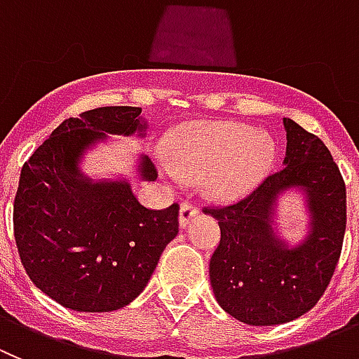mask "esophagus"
Returning a JSON list of instances; mask_svg holds the SVG:
<instances>
[{
  "label": "esophagus",
  "mask_w": 359,
  "mask_h": 359,
  "mask_svg": "<svg viewBox=\"0 0 359 359\" xmlns=\"http://www.w3.org/2000/svg\"><path fill=\"white\" fill-rule=\"evenodd\" d=\"M196 215H198V209H196L193 203H189V202L180 203V212H179L180 227L186 229L187 225H189V222H191V218H195Z\"/></svg>",
  "instance_id": "1"
}]
</instances>
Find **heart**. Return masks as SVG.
I'll return each mask as SVG.
<instances>
[{
	"label": "heart",
	"instance_id": "obj_1",
	"mask_svg": "<svg viewBox=\"0 0 359 359\" xmlns=\"http://www.w3.org/2000/svg\"><path fill=\"white\" fill-rule=\"evenodd\" d=\"M163 173L177 179H200L211 196L232 200L245 196L263 180L276 159V141L266 130L234 121L193 123L168 140Z\"/></svg>",
	"mask_w": 359,
	"mask_h": 359
}]
</instances>
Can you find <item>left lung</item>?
<instances>
[{
	"label": "left lung",
	"mask_w": 359,
	"mask_h": 359,
	"mask_svg": "<svg viewBox=\"0 0 359 359\" xmlns=\"http://www.w3.org/2000/svg\"><path fill=\"white\" fill-rule=\"evenodd\" d=\"M283 125V170L241 202L203 209L222 232L209 263L216 302L248 325L286 324L308 313L324 295L344 243L345 184L331 151L293 119L284 118ZM293 192L303 196L309 225L290 244L276 229V211Z\"/></svg>",
	"instance_id": "8db88e82"
}]
</instances>
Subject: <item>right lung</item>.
Instances as JSON below:
<instances>
[{
    "instance_id": "obj_1",
    "label": "right lung",
    "mask_w": 359,
    "mask_h": 359,
    "mask_svg": "<svg viewBox=\"0 0 359 359\" xmlns=\"http://www.w3.org/2000/svg\"><path fill=\"white\" fill-rule=\"evenodd\" d=\"M148 123L140 107H100L51 132L19 177L14 236L32 283L73 311L105 313L144 290L166 245L179 234V205L143 208L123 175L93 179L82 163L111 135H137ZM140 180L157 179L140 154Z\"/></svg>"
}]
</instances>
